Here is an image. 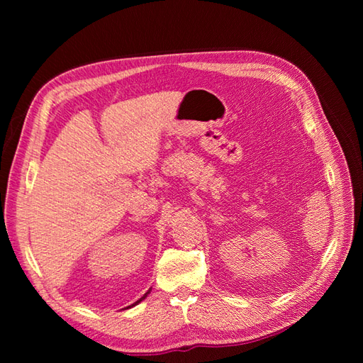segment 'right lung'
I'll use <instances>...</instances> for the list:
<instances>
[{
	"label": "right lung",
	"mask_w": 363,
	"mask_h": 363,
	"mask_svg": "<svg viewBox=\"0 0 363 363\" xmlns=\"http://www.w3.org/2000/svg\"><path fill=\"white\" fill-rule=\"evenodd\" d=\"M150 291H151V289H150ZM150 291H148V292H145V294H144V296H140V298H139V300H138V301H136V303H133V304H131V306H128V307H133V306H136V304H138V303H140V301H142V300H145V296H147V295H148V294H150ZM128 307H127V309H128Z\"/></svg>",
	"instance_id": "right-lung-1"
}]
</instances>
